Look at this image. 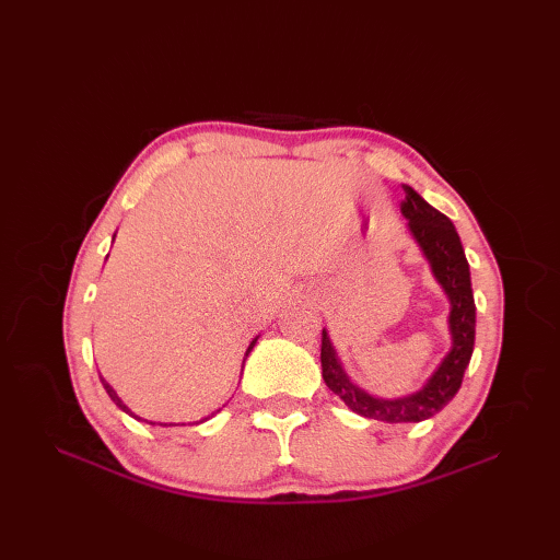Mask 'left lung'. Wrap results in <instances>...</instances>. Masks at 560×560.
Listing matches in <instances>:
<instances>
[{"mask_svg": "<svg viewBox=\"0 0 560 560\" xmlns=\"http://www.w3.org/2000/svg\"><path fill=\"white\" fill-rule=\"evenodd\" d=\"M404 192H407V197L401 201V213L409 221L413 241L423 249L425 259L431 261L433 277L438 279V283L443 287L450 299V353L419 392L399 399H380L368 395L365 389L351 383L325 329L323 351H319L323 377L327 387L335 392L351 411L365 416V419L387 423H419L431 419L440 409L447 407L452 397L457 395V389L462 387V377L464 371H467L474 351V331H477V305H474L471 293L469 261L464 257V247L459 243L455 225H452L445 213L433 209L409 185H404Z\"/></svg>", "mask_w": 560, "mask_h": 560, "instance_id": "left-lung-1", "label": "left lung"}]
</instances>
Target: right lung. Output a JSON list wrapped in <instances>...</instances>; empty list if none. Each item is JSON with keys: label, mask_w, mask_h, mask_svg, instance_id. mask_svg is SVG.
<instances>
[{"label": "right lung", "mask_w": 560, "mask_h": 560, "mask_svg": "<svg viewBox=\"0 0 560 560\" xmlns=\"http://www.w3.org/2000/svg\"><path fill=\"white\" fill-rule=\"evenodd\" d=\"M255 343H257V339H253V341H249V347H247L245 355H247L249 351H253V347H255ZM243 363H245V361H243ZM101 383H103L105 392H108V397H110V399H113V401L117 404V407H120V409H122L125 413H129V416H135V419H139V416H137V413H132V411H129V407H127V404H125V401H122L120 397H117V392H115V389H113V387H110L108 383H105V380H103V377H101ZM139 421H141V419H139ZM151 425H153V423H151ZM161 425H165V423H161ZM171 425H173V423H171Z\"/></svg>", "instance_id": "add662e5"}]
</instances>
